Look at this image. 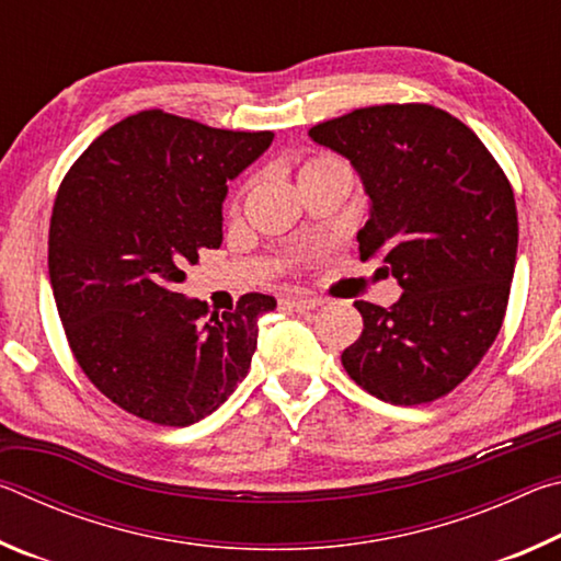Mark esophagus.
I'll list each match as a JSON object with an SVG mask.
<instances>
[{
    "instance_id": "obj_1",
    "label": "esophagus",
    "mask_w": 561,
    "mask_h": 561,
    "mask_svg": "<svg viewBox=\"0 0 561 561\" xmlns=\"http://www.w3.org/2000/svg\"><path fill=\"white\" fill-rule=\"evenodd\" d=\"M284 307H289L291 311H299V314H307V311L321 307V299H282Z\"/></svg>"
}]
</instances>
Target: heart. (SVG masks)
<instances>
[{
  "label": "heart",
  "mask_w": 561,
  "mask_h": 561,
  "mask_svg": "<svg viewBox=\"0 0 561 561\" xmlns=\"http://www.w3.org/2000/svg\"><path fill=\"white\" fill-rule=\"evenodd\" d=\"M334 165H344V163H341V160L334 158V156H314V158L304 160L299 175L301 173H314V170H324V168H334ZM242 197H244V187L232 197V203H230V210L232 213H237L242 207Z\"/></svg>",
  "instance_id": "heart-1"
}]
</instances>
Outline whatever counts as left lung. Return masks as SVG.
I'll return each mask as SVG.
<instances>
[{
    "instance_id": "obj_1",
    "label": "left lung",
    "mask_w": 561,
    "mask_h": 561,
    "mask_svg": "<svg viewBox=\"0 0 561 561\" xmlns=\"http://www.w3.org/2000/svg\"><path fill=\"white\" fill-rule=\"evenodd\" d=\"M309 136L358 170L371 220L358 254L381 257L403 287L391 309L354 301L364 331L346 374L393 405L448 396L468 378L507 311L517 207L485 144L428 103H383L317 123Z\"/></svg>"
}]
</instances>
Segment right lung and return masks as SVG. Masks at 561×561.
I'll list each match as a JSON object with an SVG mask.
<instances>
[{
	"label": "right lung",
	"instance_id": "add662e5",
	"mask_svg": "<svg viewBox=\"0 0 561 561\" xmlns=\"http://www.w3.org/2000/svg\"><path fill=\"white\" fill-rule=\"evenodd\" d=\"M272 138L150 108L101 133L61 180L49 277L64 334L89 381L140 421L193 425L250 371L274 297L244 294L207 319L178 284L222 244L227 180Z\"/></svg>",
	"mask_w": 561,
	"mask_h": 561
}]
</instances>
